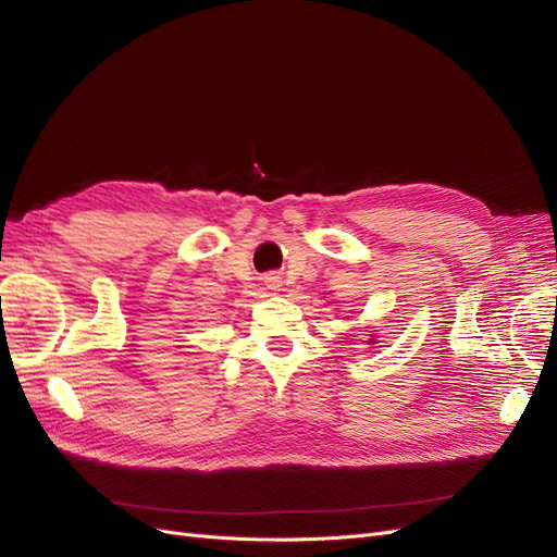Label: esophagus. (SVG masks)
Returning <instances> with one entry per match:
<instances>
[{
	"mask_svg": "<svg viewBox=\"0 0 557 557\" xmlns=\"http://www.w3.org/2000/svg\"><path fill=\"white\" fill-rule=\"evenodd\" d=\"M272 283H274V281H272Z\"/></svg>",
	"mask_w": 557,
	"mask_h": 557,
	"instance_id": "obj_1",
	"label": "esophagus"
}]
</instances>
